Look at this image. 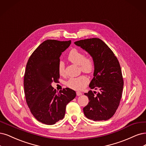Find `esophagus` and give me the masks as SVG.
<instances>
[{
    "instance_id": "34e87169",
    "label": "esophagus",
    "mask_w": 146,
    "mask_h": 146,
    "mask_svg": "<svg viewBox=\"0 0 146 146\" xmlns=\"http://www.w3.org/2000/svg\"><path fill=\"white\" fill-rule=\"evenodd\" d=\"M82 94V93L81 92H80V91H77L76 92V95L78 96H81Z\"/></svg>"
}]
</instances>
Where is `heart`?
Masks as SVG:
<instances>
[{
  "mask_svg": "<svg viewBox=\"0 0 146 146\" xmlns=\"http://www.w3.org/2000/svg\"><path fill=\"white\" fill-rule=\"evenodd\" d=\"M68 59L72 63L80 66L82 72L86 73H90L94 69V61L90 56H85L84 53L76 48H73L70 50L68 55ZM58 72L60 75L65 73V64L64 62L60 61L58 64ZM89 83V79L84 75L70 78L66 83L67 87L75 90H81L84 89Z\"/></svg>",
  "mask_w": 146,
  "mask_h": 146,
  "instance_id": "1",
  "label": "heart"
}]
</instances>
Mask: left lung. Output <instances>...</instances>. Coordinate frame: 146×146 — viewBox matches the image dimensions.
<instances>
[{
  "label": "left lung",
  "mask_w": 146,
  "mask_h": 146,
  "mask_svg": "<svg viewBox=\"0 0 146 146\" xmlns=\"http://www.w3.org/2000/svg\"><path fill=\"white\" fill-rule=\"evenodd\" d=\"M74 44L87 51L94 61V78L89 85L91 89L84 94L89 102L83 109L88 119L107 120L115 113L121 98L123 79L117 57L105 43L99 38L85 39Z\"/></svg>",
  "instance_id": "obj_1"
}]
</instances>
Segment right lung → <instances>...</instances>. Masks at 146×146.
Masks as SVG:
<instances>
[{
  "label": "right lung",
  "mask_w": 146,
  "mask_h": 146,
  "mask_svg": "<svg viewBox=\"0 0 146 146\" xmlns=\"http://www.w3.org/2000/svg\"><path fill=\"white\" fill-rule=\"evenodd\" d=\"M70 44V40H47L32 53L26 64L24 76L26 103L36 119L46 125H54L63 119L67 105L76 96L68 88L56 93L51 85L59 78V58Z\"/></svg>",
  "instance_id": "obj_1"
}]
</instances>
